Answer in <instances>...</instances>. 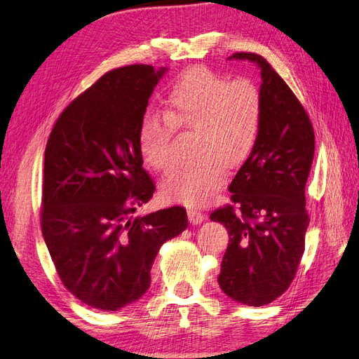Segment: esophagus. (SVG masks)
Returning a JSON list of instances; mask_svg holds the SVG:
<instances>
[{
    "instance_id": "obj_1",
    "label": "esophagus",
    "mask_w": 359,
    "mask_h": 359,
    "mask_svg": "<svg viewBox=\"0 0 359 359\" xmlns=\"http://www.w3.org/2000/svg\"><path fill=\"white\" fill-rule=\"evenodd\" d=\"M188 218H189V222H191L192 224H200V223L205 222L206 215H205L203 212H201L200 209L189 208V209H188Z\"/></svg>"
}]
</instances>
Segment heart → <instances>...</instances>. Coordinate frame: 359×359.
Here are the masks:
<instances>
[{"label": "heart", "instance_id": "b5f03b06", "mask_svg": "<svg viewBox=\"0 0 359 359\" xmlns=\"http://www.w3.org/2000/svg\"><path fill=\"white\" fill-rule=\"evenodd\" d=\"M162 114L142 118L137 132L141 154L149 167L168 172L174 128L194 130L197 159L174 171L163 189L171 200L196 206L223 187L227 167H240L252 154L262 128L264 98L252 79L229 80L214 69L196 67L168 85Z\"/></svg>", "mask_w": 359, "mask_h": 359}]
</instances>
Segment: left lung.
I'll list each match as a JSON object with an SVG mask.
<instances>
[{
    "mask_svg": "<svg viewBox=\"0 0 359 359\" xmlns=\"http://www.w3.org/2000/svg\"><path fill=\"white\" fill-rule=\"evenodd\" d=\"M232 59L261 69L264 118L258 144L229 185L238 209L226 205L210 214L229 233L218 285L235 302L262 306L287 291L305 252L316 137L305 109L267 60L255 53Z\"/></svg>",
    "mask_w": 359,
    "mask_h": 359,
    "instance_id": "obj_1",
    "label": "left lung"
}]
</instances>
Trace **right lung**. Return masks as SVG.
Here are the masks:
<instances>
[{"label":"right lung","mask_w":359,"mask_h":359,"mask_svg":"<svg viewBox=\"0 0 359 359\" xmlns=\"http://www.w3.org/2000/svg\"><path fill=\"white\" fill-rule=\"evenodd\" d=\"M167 71L107 72L63 110L45 149L43 240L67 290L98 311L141 299L162 244L188 227L180 206L135 217L154 192L137 132Z\"/></svg>","instance_id":"right-lung-1"}]
</instances>
